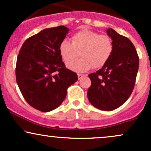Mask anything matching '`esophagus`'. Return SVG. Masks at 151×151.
Here are the masks:
<instances>
[{"mask_svg": "<svg viewBox=\"0 0 151 151\" xmlns=\"http://www.w3.org/2000/svg\"><path fill=\"white\" fill-rule=\"evenodd\" d=\"M77 75H78V79H81V78L85 76L84 74H78Z\"/></svg>", "mask_w": 151, "mask_h": 151, "instance_id": "esophagus-1", "label": "esophagus"}]
</instances>
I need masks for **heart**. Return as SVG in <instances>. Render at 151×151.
<instances>
[{
    "mask_svg": "<svg viewBox=\"0 0 151 151\" xmlns=\"http://www.w3.org/2000/svg\"><path fill=\"white\" fill-rule=\"evenodd\" d=\"M113 50V41L109 35H99L87 29L74 33L72 42L64 39L59 45L62 60L66 64L69 62L67 67L78 72H86L92 67L101 68L111 57ZM79 53L83 58L71 62L79 56Z\"/></svg>",
    "mask_w": 151,
    "mask_h": 151,
    "instance_id": "heart-1",
    "label": "heart"
}]
</instances>
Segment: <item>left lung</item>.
I'll list each match as a JSON object with an SVG mask.
<instances>
[{"mask_svg": "<svg viewBox=\"0 0 151 151\" xmlns=\"http://www.w3.org/2000/svg\"><path fill=\"white\" fill-rule=\"evenodd\" d=\"M106 32L113 41V53L101 69L89 74L91 85L88 89L87 97L96 108L113 111L124 104L131 96L138 73L139 58L129 38L110 27Z\"/></svg>", "mask_w": 151, "mask_h": 151, "instance_id": "8db88e82", "label": "left lung"}]
</instances>
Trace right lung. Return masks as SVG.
Wrapping results in <instances>:
<instances>
[{"label": "right lung", "instance_id": "obj_1", "mask_svg": "<svg viewBox=\"0 0 151 151\" xmlns=\"http://www.w3.org/2000/svg\"><path fill=\"white\" fill-rule=\"evenodd\" d=\"M69 30L58 26L42 30L22 45L17 58V84L25 101L42 112L60 106L67 89L78 80L77 74L62 62L59 45Z\"/></svg>", "mask_w": 151, "mask_h": 151}]
</instances>
